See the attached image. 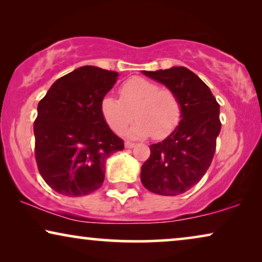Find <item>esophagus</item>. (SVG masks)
<instances>
[{
	"mask_svg": "<svg viewBox=\"0 0 262 262\" xmlns=\"http://www.w3.org/2000/svg\"><path fill=\"white\" fill-rule=\"evenodd\" d=\"M136 144L135 143H132V142H125V148H127V149H131V148H134Z\"/></svg>",
	"mask_w": 262,
	"mask_h": 262,
	"instance_id": "34e87169",
	"label": "esophagus"
}]
</instances>
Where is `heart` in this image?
Instances as JSON below:
<instances>
[{"instance_id": "heart-1", "label": "heart", "mask_w": 262, "mask_h": 262, "mask_svg": "<svg viewBox=\"0 0 262 262\" xmlns=\"http://www.w3.org/2000/svg\"><path fill=\"white\" fill-rule=\"evenodd\" d=\"M120 100L105 96L101 100V114L107 125L120 134L134 116L137 120L126 131L131 138L151 135L161 139L173 132L181 118V103L169 88L160 87L148 78L135 76L119 88Z\"/></svg>"}]
</instances>
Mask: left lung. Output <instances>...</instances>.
<instances>
[{
  "instance_id": "left-lung-1",
  "label": "left lung",
  "mask_w": 262,
  "mask_h": 262,
  "mask_svg": "<svg viewBox=\"0 0 262 262\" xmlns=\"http://www.w3.org/2000/svg\"><path fill=\"white\" fill-rule=\"evenodd\" d=\"M142 73L178 95L181 120L166 139L150 145L141 181L156 194L179 195L198 184L209 169L222 126L220 105L210 88L187 68Z\"/></svg>"
}]
</instances>
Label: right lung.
Here are the masks:
<instances>
[{
    "instance_id": "obj_1",
    "label": "right lung",
    "mask_w": 262,
    "mask_h": 262,
    "mask_svg": "<svg viewBox=\"0 0 262 262\" xmlns=\"http://www.w3.org/2000/svg\"><path fill=\"white\" fill-rule=\"evenodd\" d=\"M117 80L116 71L77 68L58 78L38 103L35 160L57 193L82 196L96 191L105 179L106 160L124 149L100 110Z\"/></svg>"
}]
</instances>
